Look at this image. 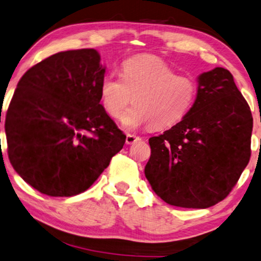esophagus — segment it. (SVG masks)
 <instances>
[{
    "label": "esophagus",
    "mask_w": 261,
    "mask_h": 261,
    "mask_svg": "<svg viewBox=\"0 0 261 261\" xmlns=\"http://www.w3.org/2000/svg\"><path fill=\"white\" fill-rule=\"evenodd\" d=\"M140 139L139 136H136V135H134V134H127L126 135V143L127 144H132V143H135L136 141H140Z\"/></svg>",
    "instance_id": "1"
}]
</instances>
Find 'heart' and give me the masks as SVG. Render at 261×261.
<instances>
[{
    "mask_svg": "<svg viewBox=\"0 0 261 261\" xmlns=\"http://www.w3.org/2000/svg\"><path fill=\"white\" fill-rule=\"evenodd\" d=\"M102 106L112 118L126 111L123 126L134 129L149 125L151 129H166L187 117L197 99L198 85L176 72L160 58L133 57L122 64L121 78L107 74L99 87Z\"/></svg>",
    "mask_w": 261,
    "mask_h": 261,
    "instance_id": "heart-1",
    "label": "heart"
}]
</instances>
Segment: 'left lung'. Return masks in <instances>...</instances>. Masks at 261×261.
Returning a JSON list of instances; mask_svg holds the SVG:
<instances>
[{"mask_svg":"<svg viewBox=\"0 0 261 261\" xmlns=\"http://www.w3.org/2000/svg\"><path fill=\"white\" fill-rule=\"evenodd\" d=\"M251 110L230 71L198 77V94L182 121L149 139L144 175L174 206L205 209L230 194L251 156Z\"/></svg>","mask_w":261,"mask_h":261,"instance_id":"1","label":"left lung"}]
</instances>
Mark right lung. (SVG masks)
Returning a JSON list of instances; mask_svg holds the SVG:
<instances>
[{
    "label": "right lung",
    "mask_w": 261,
    "mask_h": 261,
    "mask_svg": "<svg viewBox=\"0 0 261 261\" xmlns=\"http://www.w3.org/2000/svg\"><path fill=\"white\" fill-rule=\"evenodd\" d=\"M105 67L94 49L58 52L19 79L6 115L8 156L44 195L70 197L93 184L126 135L100 103Z\"/></svg>",
    "instance_id": "1"
}]
</instances>
